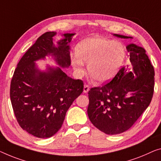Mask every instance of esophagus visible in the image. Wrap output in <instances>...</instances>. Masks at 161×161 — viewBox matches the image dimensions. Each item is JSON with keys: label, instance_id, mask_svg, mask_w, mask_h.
Masks as SVG:
<instances>
[{"label": "esophagus", "instance_id": "esophagus-1", "mask_svg": "<svg viewBox=\"0 0 161 161\" xmlns=\"http://www.w3.org/2000/svg\"><path fill=\"white\" fill-rule=\"evenodd\" d=\"M89 90H90V87H89L88 85H85L84 86V89H83V92L84 93H87L89 92Z\"/></svg>", "mask_w": 161, "mask_h": 161}]
</instances>
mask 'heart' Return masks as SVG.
<instances>
[{"instance_id":"b5f03b06","label":"heart","mask_w":161,"mask_h":161,"mask_svg":"<svg viewBox=\"0 0 161 161\" xmlns=\"http://www.w3.org/2000/svg\"><path fill=\"white\" fill-rule=\"evenodd\" d=\"M76 52L71 57L76 72L80 76L85 74V61L88 64L89 74L100 83L106 82L116 75L126 56L121 42L100 37L82 40L76 46Z\"/></svg>"}]
</instances>
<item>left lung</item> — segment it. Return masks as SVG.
<instances>
[{
	"instance_id": "1",
	"label": "left lung",
	"mask_w": 161,
	"mask_h": 161,
	"mask_svg": "<svg viewBox=\"0 0 161 161\" xmlns=\"http://www.w3.org/2000/svg\"><path fill=\"white\" fill-rule=\"evenodd\" d=\"M126 50L130 65L122 67L109 83L88 92L89 119L96 128L111 135L128 130L149 106L154 92V68L145 50L134 43Z\"/></svg>"
}]
</instances>
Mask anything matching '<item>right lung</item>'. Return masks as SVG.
Wrapping results in <instances>:
<instances>
[{
	"label": "right lung",
	"mask_w": 161,
	"mask_h": 161,
	"mask_svg": "<svg viewBox=\"0 0 161 161\" xmlns=\"http://www.w3.org/2000/svg\"><path fill=\"white\" fill-rule=\"evenodd\" d=\"M56 32H47L20 59L10 87L11 105L24 130L38 138H48L61 129L66 111L83 92V82L74 80L62 68L71 65L70 42L75 33H65L53 42ZM50 56L58 67L40 70L36 61Z\"/></svg>",
	"instance_id": "1"
}]
</instances>
